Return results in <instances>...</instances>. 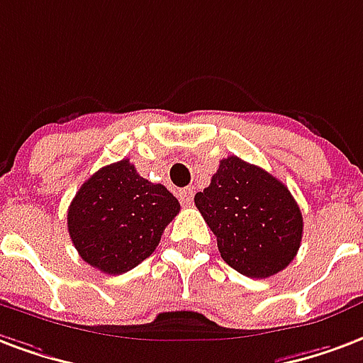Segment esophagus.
I'll list each match as a JSON object with an SVG mask.
<instances>
[{
    "label": "esophagus",
    "mask_w": 363,
    "mask_h": 363,
    "mask_svg": "<svg viewBox=\"0 0 363 363\" xmlns=\"http://www.w3.org/2000/svg\"><path fill=\"white\" fill-rule=\"evenodd\" d=\"M192 198H194V190L192 189H181L179 190V200L184 206H190L192 203Z\"/></svg>",
    "instance_id": "obj_1"
}]
</instances>
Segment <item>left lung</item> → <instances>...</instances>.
Returning <instances> with one entry per match:
<instances>
[{
  "mask_svg": "<svg viewBox=\"0 0 363 363\" xmlns=\"http://www.w3.org/2000/svg\"><path fill=\"white\" fill-rule=\"evenodd\" d=\"M196 208L213 230L227 264L252 279L277 275L296 256L304 219L291 190L236 155L221 160Z\"/></svg>",
  "mask_w": 363,
  "mask_h": 363,
  "instance_id": "obj_1",
  "label": "left lung"
}]
</instances>
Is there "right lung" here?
<instances>
[{"label": "right lung", "instance_id": "add662e5", "mask_svg": "<svg viewBox=\"0 0 363 363\" xmlns=\"http://www.w3.org/2000/svg\"><path fill=\"white\" fill-rule=\"evenodd\" d=\"M181 203L163 184L136 173L128 160L88 179L67 211L69 235L86 264L107 275L134 269L154 254Z\"/></svg>", "mask_w": 363, "mask_h": 363}]
</instances>
